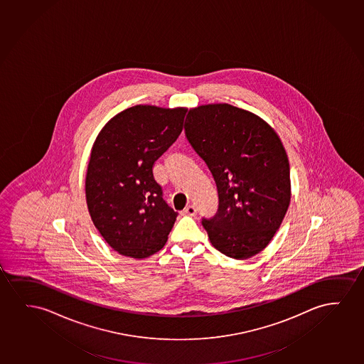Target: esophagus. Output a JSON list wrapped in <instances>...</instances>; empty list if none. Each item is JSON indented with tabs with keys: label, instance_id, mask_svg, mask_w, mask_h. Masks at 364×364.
Here are the masks:
<instances>
[{
	"label": "esophagus",
	"instance_id": "obj_1",
	"mask_svg": "<svg viewBox=\"0 0 364 364\" xmlns=\"http://www.w3.org/2000/svg\"><path fill=\"white\" fill-rule=\"evenodd\" d=\"M183 213L188 215H196V213H197V208H196L195 205H187L185 210H183Z\"/></svg>",
	"mask_w": 364,
	"mask_h": 364
}]
</instances>
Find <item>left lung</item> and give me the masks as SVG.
<instances>
[{
  "label": "left lung",
  "mask_w": 364,
  "mask_h": 364,
  "mask_svg": "<svg viewBox=\"0 0 364 364\" xmlns=\"http://www.w3.org/2000/svg\"><path fill=\"white\" fill-rule=\"evenodd\" d=\"M185 132L217 186L218 210L202 218L212 246L235 259L259 253L291 200L289 164L281 139L258 116L227 103L191 109Z\"/></svg>",
  "instance_id": "obj_1"
}]
</instances>
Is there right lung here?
Here are the masks:
<instances>
[{
    "mask_svg": "<svg viewBox=\"0 0 364 364\" xmlns=\"http://www.w3.org/2000/svg\"><path fill=\"white\" fill-rule=\"evenodd\" d=\"M185 109L139 105L109 121L93 144L86 200L93 225L114 251L146 258L167 242L178 213L164 200L154 162L183 129Z\"/></svg>",
    "mask_w": 364,
    "mask_h": 364,
    "instance_id": "right-lung-1",
    "label": "right lung"
}]
</instances>
